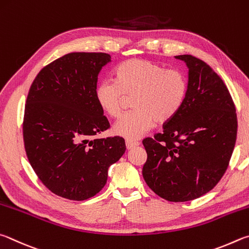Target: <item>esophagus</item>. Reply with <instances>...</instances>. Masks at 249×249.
Masks as SVG:
<instances>
[{
    "label": "esophagus",
    "mask_w": 249,
    "mask_h": 249,
    "mask_svg": "<svg viewBox=\"0 0 249 249\" xmlns=\"http://www.w3.org/2000/svg\"><path fill=\"white\" fill-rule=\"evenodd\" d=\"M139 145V142L137 141H132V140H125V146H127L128 150H131L133 147H136Z\"/></svg>",
    "instance_id": "obj_1"
}]
</instances>
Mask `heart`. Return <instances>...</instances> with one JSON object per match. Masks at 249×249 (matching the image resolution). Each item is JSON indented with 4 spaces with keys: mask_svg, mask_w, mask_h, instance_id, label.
Masks as SVG:
<instances>
[{
    "mask_svg": "<svg viewBox=\"0 0 249 249\" xmlns=\"http://www.w3.org/2000/svg\"><path fill=\"white\" fill-rule=\"evenodd\" d=\"M115 80H104L95 87L96 103L111 118H119L127 97H133L130 111L113 125L117 136L138 140L153 128L155 120L165 124L184 105L188 82L178 70H167L151 61L132 59L116 69Z\"/></svg>",
    "mask_w": 249,
    "mask_h": 249,
    "instance_id": "b5f03b06",
    "label": "heart"
}]
</instances>
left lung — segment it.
<instances>
[{
	"label": "left lung",
	"mask_w": 249,
	"mask_h": 249,
	"mask_svg": "<svg viewBox=\"0 0 249 249\" xmlns=\"http://www.w3.org/2000/svg\"><path fill=\"white\" fill-rule=\"evenodd\" d=\"M189 69L188 93L163 132L142 141L147 159L142 175L167 201L206 195L224 175L237 136L236 109L222 78L196 56L176 55Z\"/></svg>",
	"instance_id": "obj_1"
}]
</instances>
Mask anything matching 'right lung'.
Returning <instances> with one entry per match:
<instances>
[{
    "instance_id": "obj_1",
    "label": "right lung",
    "mask_w": 249,
    "mask_h": 249,
    "mask_svg": "<svg viewBox=\"0 0 249 249\" xmlns=\"http://www.w3.org/2000/svg\"><path fill=\"white\" fill-rule=\"evenodd\" d=\"M103 52H72L46 65L30 86L25 105L26 155L51 193L82 201L106 185L108 168L124 155L120 137L95 139L110 124L96 103Z\"/></svg>"
}]
</instances>
